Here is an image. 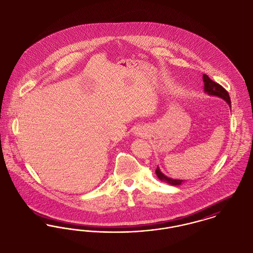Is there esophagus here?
Returning a JSON list of instances; mask_svg holds the SVG:
<instances>
[{"mask_svg":"<svg viewBox=\"0 0 253 253\" xmlns=\"http://www.w3.org/2000/svg\"><path fill=\"white\" fill-rule=\"evenodd\" d=\"M137 134H138V135H141V134H140V133H137Z\"/></svg>","mask_w":253,"mask_h":253,"instance_id":"esophagus-1","label":"esophagus"}]
</instances>
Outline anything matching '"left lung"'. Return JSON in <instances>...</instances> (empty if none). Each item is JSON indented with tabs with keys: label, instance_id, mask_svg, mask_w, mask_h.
Listing matches in <instances>:
<instances>
[{
	"label": "left lung",
	"instance_id": "left-lung-1",
	"mask_svg": "<svg viewBox=\"0 0 253 253\" xmlns=\"http://www.w3.org/2000/svg\"><path fill=\"white\" fill-rule=\"evenodd\" d=\"M203 83H204V91H205V93H207L208 95H211V96H216V97L223 99L231 107V101H230L229 94L220 84H218L217 83H214V81H212L206 74H203ZM155 172L157 176H158V178L161 181L167 182L168 184H170L172 186H179V185H182L185 182L184 180L172 179L170 177H168L167 175L164 174L160 170L159 167L157 168Z\"/></svg>",
	"mask_w": 253,
	"mask_h": 253
}]
</instances>
